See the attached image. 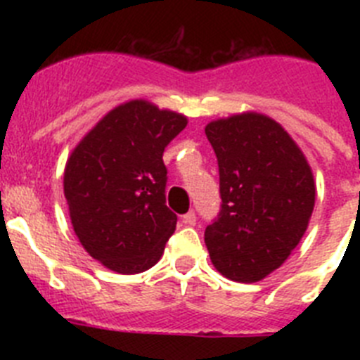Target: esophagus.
Here are the masks:
<instances>
[{
    "label": "esophagus",
    "instance_id": "34e87169",
    "mask_svg": "<svg viewBox=\"0 0 360 360\" xmlns=\"http://www.w3.org/2000/svg\"><path fill=\"white\" fill-rule=\"evenodd\" d=\"M182 221L186 225H195L196 224V214H195V211H189V212H186V214L182 216Z\"/></svg>",
    "mask_w": 360,
    "mask_h": 360
}]
</instances>
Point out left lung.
<instances>
[{
  "instance_id": "1",
  "label": "left lung",
  "mask_w": 360,
  "mask_h": 360,
  "mask_svg": "<svg viewBox=\"0 0 360 360\" xmlns=\"http://www.w3.org/2000/svg\"><path fill=\"white\" fill-rule=\"evenodd\" d=\"M205 135L221 195L218 219L205 229L211 262L232 281H262L307 232L316 205L311 167L281 124L263 113L212 120Z\"/></svg>"
}]
</instances>
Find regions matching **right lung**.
I'll return each mask as SVG.
<instances>
[{"label":"right lung","instance_id":"1","mask_svg":"<svg viewBox=\"0 0 360 360\" xmlns=\"http://www.w3.org/2000/svg\"><path fill=\"white\" fill-rule=\"evenodd\" d=\"M187 117L133 98L110 110L66 160L65 198L84 250L119 274L151 269L176 229L165 205V146Z\"/></svg>","mask_w":360,"mask_h":360}]
</instances>
